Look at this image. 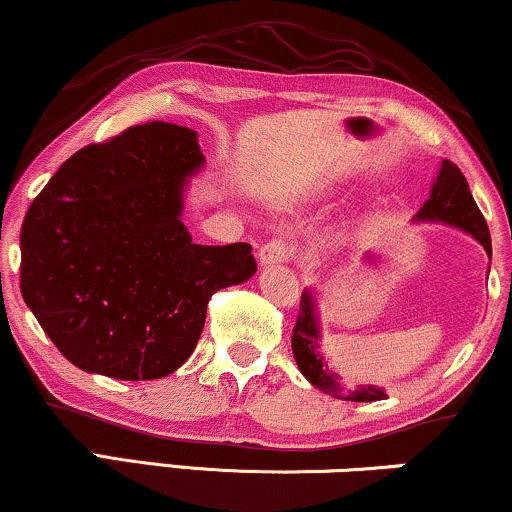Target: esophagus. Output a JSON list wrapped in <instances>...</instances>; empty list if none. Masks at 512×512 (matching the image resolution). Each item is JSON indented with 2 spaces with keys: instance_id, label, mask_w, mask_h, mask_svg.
<instances>
[{
  "instance_id": "esophagus-1",
  "label": "esophagus",
  "mask_w": 512,
  "mask_h": 512,
  "mask_svg": "<svg viewBox=\"0 0 512 512\" xmlns=\"http://www.w3.org/2000/svg\"><path fill=\"white\" fill-rule=\"evenodd\" d=\"M293 242L289 237L279 235L272 237L270 242H265L261 249H258V263L261 265H279V263H289L293 256Z\"/></svg>"
}]
</instances>
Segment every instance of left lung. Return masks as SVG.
<instances>
[{
  "label": "left lung",
  "mask_w": 512,
  "mask_h": 512,
  "mask_svg": "<svg viewBox=\"0 0 512 512\" xmlns=\"http://www.w3.org/2000/svg\"><path fill=\"white\" fill-rule=\"evenodd\" d=\"M412 221L445 223V226L464 230V233H468L473 240H478L482 247H485L489 261H492V237H489L485 216L480 214L478 205H475L464 174H461L459 167L450 163V160H443V163H440L438 177L431 186L429 200L419 207V212L412 216ZM291 349L293 356H296L300 373L307 377V382H310L312 387L321 389L324 394L356 403H370L387 398L384 389L375 387V384L347 387V384H342V377L328 368L326 356L321 352V319L317 296H314V291L310 289H305L303 298H300V312L296 326H293Z\"/></svg>",
  "instance_id": "obj_1"
}]
</instances>
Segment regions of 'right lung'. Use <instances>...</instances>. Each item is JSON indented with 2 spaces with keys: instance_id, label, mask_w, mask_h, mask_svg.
Wrapping results in <instances>:
<instances>
[{
  "instance_id": "obj_1",
  "label": "right lung",
  "mask_w": 512,
  "mask_h": 512,
  "mask_svg": "<svg viewBox=\"0 0 512 512\" xmlns=\"http://www.w3.org/2000/svg\"><path fill=\"white\" fill-rule=\"evenodd\" d=\"M198 132L151 121L60 165L20 230V291L67 361L158 380L198 345L216 291L256 272L251 244H193L181 223Z\"/></svg>"
}]
</instances>
